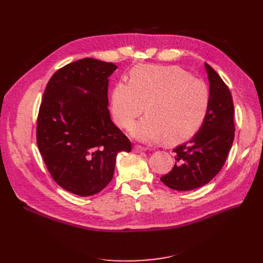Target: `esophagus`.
I'll return each mask as SVG.
<instances>
[{
	"label": "esophagus",
	"mask_w": 263,
	"mask_h": 263,
	"mask_svg": "<svg viewBox=\"0 0 263 263\" xmlns=\"http://www.w3.org/2000/svg\"><path fill=\"white\" fill-rule=\"evenodd\" d=\"M145 149L143 148V147H141V146H134L133 147V151L134 153H136V154H139V153H142V151H144Z\"/></svg>",
	"instance_id": "34e87169"
}]
</instances>
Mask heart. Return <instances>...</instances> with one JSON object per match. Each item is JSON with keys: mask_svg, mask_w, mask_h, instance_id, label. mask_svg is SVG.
<instances>
[{"mask_svg": "<svg viewBox=\"0 0 263 263\" xmlns=\"http://www.w3.org/2000/svg\"><path fill=\"white\" fill-rule=\"evenodd\" d=\"M148 116L131 130L142 143L181 144L194 136L206 117L210 91L205 83L178 66L140 65L130 82L119 81L110 96V110L120 128L129 129L146 108Z\"/></svg>", "mask_w": 263, "mask_h": 263, "instance_id": "obj_1", "label": "heart"}]
</instances>
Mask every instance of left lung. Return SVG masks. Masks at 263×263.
<instances>
[{
  "label": "left lung",
  "instance_id": "1",
  "mask_svg": "<svg viewBox=\"0 0 263 263\" xmlns=\"http://www.w3.org/2000/svg\"><path fill=\"white\" fill-rule=\"evenodd\" d=\"M208 73L210 105L198 132L190 142L174 149L177 161L161 181L176 191L203 186L225 164L234 139L233 102L229 88L214 69L204 63Z\"/></svg>",
  "mask_w": 263,
  "mask_h": 263
}]
</instances>
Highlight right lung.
I'll use <instances>...</instances> for the list:
<instances>
[{"label": "right lung", "instance_id": "1", "mask_svg": "<svg viewBox=\"0 0 263 263\" xmlns=\"http://www.w3.org/2000/svg\"><path fill=\"white\" fill-rule=\"evenodd\" d=\"M113 63L83 59L48 82L37 119V145L52 178L79 196H91L113 179L116 157L131 143L110 119L108 77Z\"/></svg>", "mask_w": 263, "mask_h": 263}]
</instances>
